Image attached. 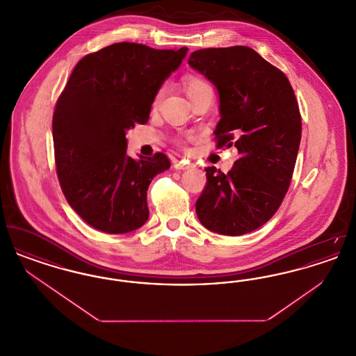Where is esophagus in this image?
<instances>
[{
  "mask_svg": "<svg viewBox=\"0 0 356 356\" xmlns=\"http://www.w3.org/2000/svg\"><path fill=\"white\" fill-rule=\"evenodd\" d=\"M175 168H176V170H189V168H192V164L184 163V161H177V163L175 164Z\"/></svg>",
  "mask_w": 356,
  "mask_h": 356,
  "instance_id": "esophagus-1",
  "label": "esophagus"
}]
</instances>
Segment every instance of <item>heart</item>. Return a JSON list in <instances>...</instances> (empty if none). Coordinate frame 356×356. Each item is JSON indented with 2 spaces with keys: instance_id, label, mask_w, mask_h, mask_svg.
<instances>
[{
  "instance_id": "obj_1",
  "label": "heart",
  "mask_w": 356,
  "mask_h": 356,
  "mask_svg": "<svg viewBox=\"0 0 356 356\" xmlns=\"http://www.w3.org/2000/svg\"><path fill=\"white\" fill-rule=\"evenodd\" d=\"M184 86H186V92L188 96H192V95H195V93H197L200 90L211 88L209 85L204 81L203 79L196 77V76H186V79H184ZM163 93H164V88L157 90V93L154 96V104H157V102L161 100Z\"/></svg>"
}]
</instances>
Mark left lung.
<instances>
[{
	"label": "left lung",
	"mask_w": 356,
	"mask_h": 356,
	"mask_svg": "<svg viewBox=\"0 0 356 356\" xmlns=\"http://www.w3.org/2000/svg\"><path fill=\"white\" fill-rule=\"evenodd\" d=\"M189 67L219 93V147L235 145L227 175L208 167L196 213L212 232L240 236L271 219L283 202L302 138V119L286 74L248 47L193 51Z\"/></svg>",
	"instance_id": "obj_1"
}]
</instances>
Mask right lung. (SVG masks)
<instances>
[{"label": "right lung", "mask_w": 356, "mask_h": 356, "mask_svg": "<svg viewBox=\"0 0 356 356\" xmlns=\"http://www.w3.org/2000/svg\"><path fill=\"white\" fill-rule=\"evenodd\" d=\"M186 51L118 42L73 69L53 113L56 170L69 205L90 227L115 235L148 220V186L170 160L160 152L129 157L125 134L149 120L157 90Z\"/></svg>", "instance_id": "1"}]
</instances>
